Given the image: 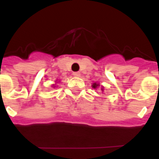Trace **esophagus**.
I'll list each match as a JSON object with an SVG mask.
<instances>
[{
	"label": "esophagus",
	"mask_w": 159,
	"mask_h": 159,
	"mask_svg": "<svg viewBox=\"0 0 159 159\" xmlns=\"http://www.w3.org/2000/svg\"><path fill=\"white\" fill-rule=\"evenodd\" d=\"M80 75H81V73H80L79 72H73V76H74V77H80Z\"/></svg>",
	"instance_id": "34e87169"
}]
</instances>
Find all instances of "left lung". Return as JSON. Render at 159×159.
<instances>
[{
    "mask_svg": "<svg viewBox=\"0 0 159 159\" xmlns=\"http://www.w3.org/2000/svg\"><path fill=\"white\" fill-rule=\"evenodd\" d=\"M100 87V85L97 84V83H96V82H95V83H93V85H92V87H93L94 89L97 88V87ZM101 90H102V92H104V87H101Z\"/></svg>",
    "mask_w": 159,
    "mask_h": 159,
    "instance_id": "obj_1",
    "label": "left lung"
}]
</instances>
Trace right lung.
<instances>
[{
	"mask_svg": "<svg viewBox=\"0 0 159 159\" xmlns=\"http://www.w3.org/2000/svg\"><path fill=\"white\" fill-rule=\"evenodd\" d=\"M52 87H53V88H54V87H56V86H55V85H54V84H53V86H52Z\"/></svg>",
	"mask_w": 159,
	"mask_h": 159,
	"instance_id": "obj_1",
	"label": "right lung"
}]
</instances>
